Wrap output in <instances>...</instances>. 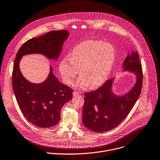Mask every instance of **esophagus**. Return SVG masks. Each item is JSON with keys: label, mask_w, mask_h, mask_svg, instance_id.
Segmentation results:
<instances>
[{"label": "esophagus", "mask_w": 160, "mask_h": 160, "mask_svg": "<svg viewBox=\"0 0 160 160\" xmlns=\"http://www.w3.org/2000/svg\"><path fill=\"white\" fill-rule=\"evenodd\" d=\"M79 92H78V91H75L73 92V96H74V97L78 96H79Z\"/></svg>", "instance_id": "obj_1"}]
</instances>
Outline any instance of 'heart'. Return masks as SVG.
Masks as SVG:
<instances>
[{"label": "heart", "mask_w": 160, "mask_h": 160, "mask_svg": "<svg viewBox=\"0 0 160 160\" xmlns=\"http://www.w3.org/2000/svg\"><path fill=\"white\" fill-rule=\"evenodd\" d=\"M116 59L112 45L101 41H86L76 45L59 64L64 82L70 85L79 73L82 74L75 85L84 89L91 84L92 88L102 84L108 78Z\"/></svg>", "instance_id": "heart-1"}]
</instances>
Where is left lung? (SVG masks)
Wrapping results in <instances>:
<instances>
[{"mask_svg": "<svg viewBox=\"0 0 160 160\" xmlns=\"http://www.w3.org/2000/svg\"><path fill=\"white\" fill-rule=\"evenodd\" d=\"M122 71L134 72L136 76L135 84L127 94L117 96L112 92L114 79H108L96 91L84 93L82 121L89 130L104 132L116 128L135 104L142 85V66L137 51L128 54L124 61Z\"/></svg>", "mask_w": 160, "mask_h": 160, "instance_id": "1", "label": "left lung"}]
</instances>
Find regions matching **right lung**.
<instances>
[{
  "label": "right lung",
  "instance_id": "obj_1",
  "mask_svg": "<svg viewBox=\"0 0 160 160\" xmlns=\"http://www.w3.org/2000/svg\"><path fill=\"white\" fill-rule=\"evenodd\" d=\"M68 36L69 32L65 30L50 31L26 41L16 54L12 78L14 92L24 117L39 128H50L59 121L61 109L72 99L73 90L58 81L52 74L51 66L43 82H29L22 74L19 62L23 56L30 54H41L48 59L57 60Z\"/></svg>",
  "mask_w": 160,
  "mask_h": 160
}]
</instances>
